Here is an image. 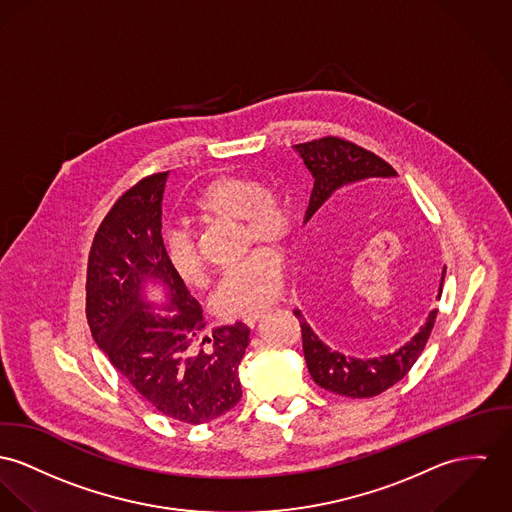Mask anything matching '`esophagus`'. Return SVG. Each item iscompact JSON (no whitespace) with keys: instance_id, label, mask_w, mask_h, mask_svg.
Listing matches in <instances>:
<instances>
[{"instance_id":"34e87169","label":"esophagus","mask_w":512,"mask_h":512,"mask_svg":"<svg viewBox=\"0 0 512 512\" xmlns=\"http://www.w3.org/2000/svg\"><path fill=\"white\" fill-rule=\"evenodd\" d=\"M261 315L263 314L245 315V317H243V323H245V325H249V327H255V323L259 321V317H261Z\"/></svg>"}]
</instances>
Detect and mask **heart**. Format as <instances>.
<instances>
[{"label":"heart","mask_w":512,"mask_h":512,"mask_svg":"<svg viewBox=\"0 0 512 512\" xmlns=\"http://www.w3.org/2000/svg\"><path fill=\"white\" fill-rule=\"evenodd\" d=\"M200 222L241 220L247 243H282L292 228V212L284 198L251 177H220L204 187L193 204ZM165 253L177 276L198 284L204 275L195 239L177 230L165 237ZM284 265L271 249H257L220 278L214 306L226 317H245L267 310L282 290Z\"/></svg>","instance_id":"1"}]
</instances>
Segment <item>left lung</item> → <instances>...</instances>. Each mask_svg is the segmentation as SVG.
<instances>
[{
	"label": "left lung",
	"mask_w": 512,
	"mask_h": 512,
	"mask_svg": "<svg viewBox=\"0 0 512 512\" xmlns=\"http://www.w3.org/2000/svg\"><path fill=\"white\" fill-rule=\"evenodd\" d=\"M294 150L298 152L300 158L304 159V165L310 169L314 177V189H312V197H310L304 222H310L315 212L329 198L349 185H356L368 179L397 177L390 163H386L376 154L343 138L327 136L306 144H296ZM444 273H446V267L442 271L440 286H438V296H436L438 300L442 294ZM327 284L319 280L314 282L315 288H321V292L329 288ZM294 315L300 319L304 358L315 384L327 392L356 399V397H374L386 392L411 370V366L417 362L419 354L423 353L429 341L434 319H436V310L427 315L421 329L403 347L395 349L394 353L374 356V358H354V356H345L339 351L329 349L317 337L314 329L308 325L306 317L300 310H294Z\"/></svg>",
	"instance_id": "left-lung-1"
}]
</instances>
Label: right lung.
Masks as SVG:
<instances>
[{
	"mask_svg": "<svg viewBox=\"0 0 512 512\" xmlns=\"http://www.w3.org/2000/svg\"><path fill=\"white\" fill-rule=\"evenodd\" d=\"M167 175L142 179L101 222L89 251L85 314L95 343L136 394L169 419L200 425L241 399L249 327L237 321L204 335L202 310L161 237ZM150 281L166 290L165 313L145 298Z\"/></svg>",
	"mask_w": 512,
	"mask_h": 512,
	"instance_id": "1",
	"label": "right lung"
}]
</instances>
